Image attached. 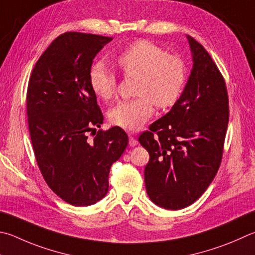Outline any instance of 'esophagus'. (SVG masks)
<instances>
[{"label":"esophagus","mask_w":255,"mask_h":255,"mask_svg":"<svg viewBox=\"0 0 255 255\" xmlns=\"http://www.w3.org/2000/svg\"><path fill=\"white\" fill-rule=\"evenodd\" d=\"M129 145H130L131 147H135V146L138 145V141H137L136 138L133 137L132 133H130V135H129Z\"/></svg>","instance_id":"1"}]
</instances>
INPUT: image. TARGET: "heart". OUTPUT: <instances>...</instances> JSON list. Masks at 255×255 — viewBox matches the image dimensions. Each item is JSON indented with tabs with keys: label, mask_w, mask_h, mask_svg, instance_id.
<instances>
[{
	"label": "heart",
	"mask_w": 255,
	"mask_h": 255,
	"mask_svg": "<svg viewBox=\"0 0 255 255\" xmlns=\"http://www.w3.org/2000/svg\"><path fill=\"white\" fill-rule=\"evenodd\" d=\"M125 77H136V98L120 101L110 109L109 119L116 126L137 130L154 113V103L167 108L179 99L186 81V69L177 55L148 41H136L115 58ZM89 83L94 94L104 100L116 92V78L104 62L92 64Z\"/></svg>",
	"instance_id": "heart-1"
}]
</instances>
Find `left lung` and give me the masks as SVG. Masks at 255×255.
Returning a JSON list of instances; mask_svg holds the SVG:
<instances>
[{
	"instance_id": "1",
	"label": "left lung",
	"mask_w": 255,
	"mask_h": 255,
	"mask_svg": "<svg viewBox=\"0 0 255 255\" xmlns=\"http://www.w3.org/2000/svg\"><path fill=\"white\" fill-rule=\"evenodd\" d=\"M193 68L179 99L142 132L149 152L145 185L150 201L180 210L200 198L219 170L229 124V98L219 68L187 35Z\"/></svg>"
}]
</instances>
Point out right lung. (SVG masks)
<instances>
[{
    "label": "right lung",
    "mask_w": 255,
    "mask_h": 255,
    "mask_svg": "<svg viewBox=\"0 0 255 255\" xmlns=\"http://www.w3.org/2000/svg\"><path fill=\"white\" fill-rule=\"evenodd\" d=\"M108 36L66 32L35 63L26 114L36 163L49 187L73 206L96 204L109 188V170L128 145L120 127L96 131L104 123L89 71ZM95 130L94 138L87 132Z\"/></svg>",
    "instance_id": "right-lung-1"
}]
</instances>
